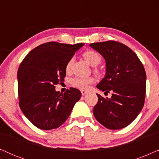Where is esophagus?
Wrapping results in <instances>:
<instances>
[{
  "label": "esophagus",
  "mask_w": 159,
  "mask_h": 159,
  "mask_svg": "<svg viewBox=\"0 0 159 159\" xmlns=\"http://www.w3.org/2000/svg\"><path fill=\"white\" fill-rule=\"evenodd\" d=\"M81 93H82V95H85L86 94H88V91H86V90H81Z\"/></svg>",
  "instance_id": "obj_1"
}]
</instances>
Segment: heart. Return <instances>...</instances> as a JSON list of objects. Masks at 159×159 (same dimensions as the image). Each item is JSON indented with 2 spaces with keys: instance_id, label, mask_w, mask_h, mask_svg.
<instances>
[{
  "instance_id": "1",
  "label": "heart",
  "mask_w": 159,
  "mask_h": 159,
  "mask_svg": "<svg viewBox=\"0 0 159 159\" xmlns=\"http://www.w3.org/2000/svg\"><path fill=\"white\" fill-rule=\"evenodd\" d=\"M82 56L85 58L87 61L91 66H93L98 65L101 62L102 60L101 56L97 51H93V50H89V51H86L85 52H84ZM74 61H75V58L72 57L67 62L66 65V71L67 72H69L71 70V68H72L74 64ZM95 71H98L95 70ZM93 81H94V79L93 77H75L71 80V83L72 84V86L75 87V88L84 90V89L88 88V86L91 83H93Z\"/></svg>"
}]
</instances>
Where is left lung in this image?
<instances>
[{"label": "left lung", "mask_w": 159, "mask_h": 159, "mask_svg": "<svg viewBox=\"0 0 159 159\" xmlns=\"http://www.w3.org/2000/svg\"><path fill=\"white\" fill-rule=\"evenodd\" d=\"M90 46L106 61L105 77L97 84L110 98L96 94L93 108L96 120L109 129H120L132 122L144 106L146 74L138 56L129 47L116 41L95 43Z\"/></svg>", "instance_id": "1"}]
</instances>
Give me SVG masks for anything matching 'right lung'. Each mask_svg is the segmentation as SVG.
<instances>
[{"label": "right lung", "mask_w": 159, "mask_h": 159, "mask_svg": "<svg viewBox=\"0 0 159 159\" xmlns=\"http://www.w3.org/2000/svg\"><path fill=\"white\" fill-rule=\"evenodd\" d=\"M84 45L46 43L30 51L21 63L17 73L19 106L39 129L60 127L81 98L77 89L70 88L61 94L55 84L64 80L67 62Z\"/></svg>", "instance_id": "obj_1"}]
</instances>
